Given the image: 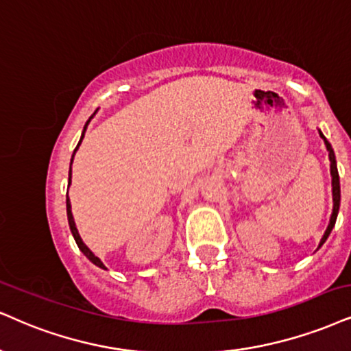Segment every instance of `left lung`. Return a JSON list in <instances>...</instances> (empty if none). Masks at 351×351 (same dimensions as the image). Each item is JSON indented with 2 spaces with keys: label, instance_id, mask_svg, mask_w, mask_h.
<instances>
[{
  "label": "left lung",
  "instance_id": "8db88e82",
  "mask_svg": "<svg viewBox=\"0 0 351 351\" xmlns=\"http://www.w3.org/2000/svg\"><path fill=\"white\" fill-rule=\"evenodd\" d=\"M321 133V132H319ZM324 141H326V146H327V151H328V159H330V176H332V195H334V211H332V216H330V223H328V226L326 229V232H324L321 242H319V247L324 244V242L327 241L328 234H330L332 228L335 226V219H337V215H339V206H340V180H339V171H337V162H335V154L334 151H332L330 145H328V141L326 140V136L322 135Z\"/></svg>",
  "mask_w": 351,
  "mask_h": 351
}]
</instances>
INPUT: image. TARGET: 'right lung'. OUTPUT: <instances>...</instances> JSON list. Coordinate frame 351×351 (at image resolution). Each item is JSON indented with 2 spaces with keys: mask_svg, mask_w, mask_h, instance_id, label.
Masks as SVG:
<instances>
[{
  "mask_svg": "<svg viewBox=\"0 0 351 351\" xmlns=\"http://www.w3.org/2000/svg\"><path fill=\"white\" fill-rule=\"evenodd\" d=\"M94 114H96V112H94ZM90 119H93V117H90ZM90 119H89L88 122H86V125H84V132H86V128H88V125H89V122H90ZM84 132H83V136H81L80 143H77V146H76V148H75V153H76V151H77V148H80L81 141H83V138H84ZM75 153H73V158H75ZM73 158H71V162H73ZM70 182H71V169H70ZM68 185H70V184H68ZM66 215H68V223H70V229H71V232H73V237H75V241H76L77 247H80L81 252H83V254L86 255V257H88L89 261L94 263V265H97V267H101V268H106V265H104V263L101 262V258L96 257V255H94L93 252H90L88 245H86L84 242H83V239H81L80 232H77V229H76L75 219H73V213H71V205H70V198H66Z\"/></svg>",
  "mask_w": 351,
  "mask_h": 351,
  "instance_id": "obj_1",
  "label": "right lung"
}]
</instances>
